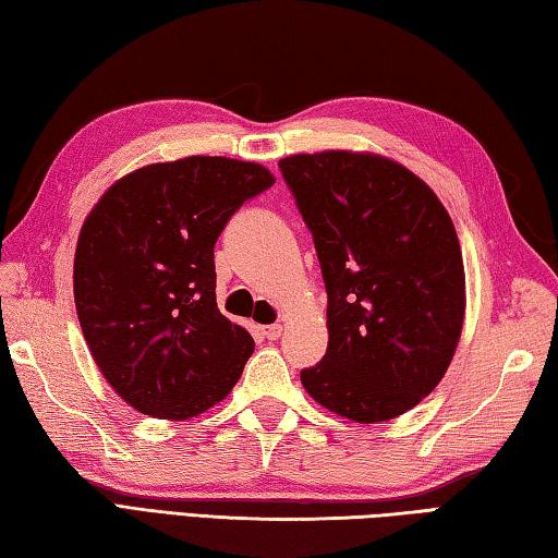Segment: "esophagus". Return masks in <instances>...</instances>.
I'll list each match as a JSON object with an SVG mask.
<instances>
[{
  "label": "esophagus",
  "instance_id": "1",
  "mask_svg": "<svg viewBox=\"0 0 558 558\" xmlns=\"http://www.w3.org/2000/svg\"><path fill=\"white\" fill-rule=\"evenodd\" d=\"M260 333H264L268 341H276V338H280V333H282V326L280 324H270V326H264V329H260Z\"/></svg>",
  "mask_w": 558,
  "mask_h": 558
}]
</instances>
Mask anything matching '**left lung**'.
Returning <instances> with one entry per match:
<instances>
[{
	"mask_svg": "<svg viewBox=\"0 0 558 558\" xmlns=\"http://www.w3.org/2000/svg\"><path fill=\"white\" fill-rule=\"evenodd\" d=\"M329 294V348L300 373L307 395L355 423L397 418L440 385L464 324V264L430 185L373 151L280 159Z\"/></svg>",
	"mask_w": 558,
	"mask_h": 558,
	"instance_id": "1",
	"label": "left lung"
}]
</instances>
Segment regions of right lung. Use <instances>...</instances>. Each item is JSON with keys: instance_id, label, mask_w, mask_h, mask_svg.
<instances>
[{"instance_id": "obj_1", "label": "right lung", "mask_w": 558, "mask_h": 558, "mask_svg": "<svg viewBox=\"0 0 558 558\" xmlns=\"http://www.w3.org/2000/svg\"><path fill=\"white\" fill-rule=\"evenodd\" d=\"M276 183L256 161L185 157L118 179L86 215L74 304L94 363L151 418L222 401L254 338L217 310L215 242L244 201Z\"/></svg>"}]
</instances>
